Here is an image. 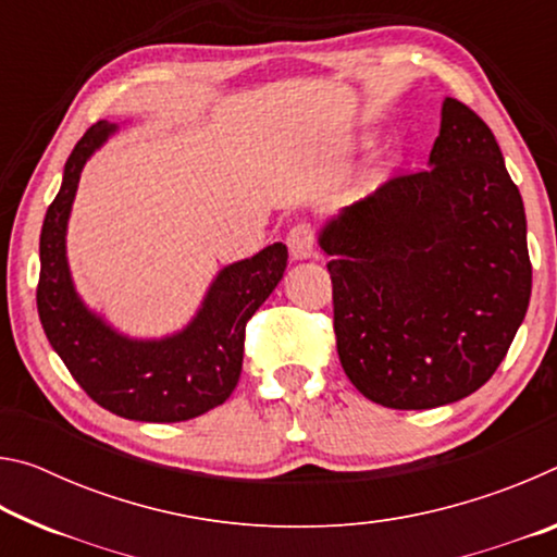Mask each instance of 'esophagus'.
Here are the masks:
<instances>
[{"label":"esophagus","mask_w":557,"mask_h":557,"mask_svg":"<svg viewBox=\"0 0 557 557\" xmlns=\"http://www.w3.org/2000/svg\"><path fill=\"white\" fill-rule=\"evenodd\" d=\"M287 248L292 252V258H312L314 248H317V235H314V225L309 221H297L292 228L287 231Z\"/></svg>","instance_id":"obj_1"}]
</instances>
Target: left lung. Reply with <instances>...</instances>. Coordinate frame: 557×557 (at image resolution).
Returning <instances> with one entry per match:
<instances>
[{"instance_id":"left-lung-1","label":"left lung","mask_w":557,"mask_h":557,"mask_svg":"<svg viewBox=\"0 0 557 557\" xmlns=\"http://www.w3.org/2000/svg\"><path fill=\"white\" fill-rule=\"evenodd\" d=\"M336 351L366 398L428 410L504 361L531 301L525 211L486 122L442 106L430 166L398 169L324 228Z\"/></svg>"}]
</instances>
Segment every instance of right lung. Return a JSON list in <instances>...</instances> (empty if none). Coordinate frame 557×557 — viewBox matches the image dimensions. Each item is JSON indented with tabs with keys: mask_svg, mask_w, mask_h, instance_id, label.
Segmentation results:
<instances>
[{
	"mask_svg": "<svg viewBox=\"0 0 557 557\" xmlns=\"http://www.w3.org/2000/svg\"><path fill=\"white\" fill-rule=\"evenodd\" d=\"M115 129L100 120L65 162L61 191L41 228L36 307L53 351L100 408L127 420L182 422L228 400L243 369L245 324L285 275L287 248L268 245L215 277L186 332L164 342H129L75 297L65 262V223L86 159Z\"/></svg>",
	"mask_w": 557,
	"mask_h": 557,
	"instance_id": "right-lung-1",
	"label": "right lung"
}]
</instances>
